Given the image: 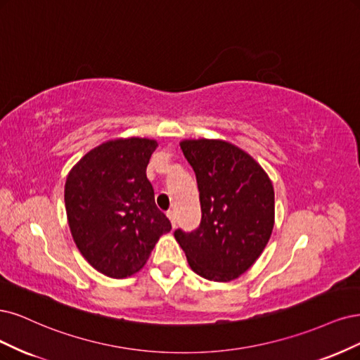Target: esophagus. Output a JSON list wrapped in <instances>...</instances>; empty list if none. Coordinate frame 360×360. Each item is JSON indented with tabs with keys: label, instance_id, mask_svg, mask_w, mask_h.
<instances>
[{
	"label": "esophagus",
	"instance_id": "esophagus-1",
	"mask_svg": "<svg viewBox=\"0 0 360 360\" xmlns=\"http://www.w3.org/2000/svg\"><path fill=\"white\" fill-rule=\"evenodd\" d=\"M167 218L170 219L172 226L175 227V226H176V217H175V212H173V211H167Z\"/></svg>",
	"mask_w": 360,
	"mask_h": 360
}]
</instances>
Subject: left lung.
Returning <instances> with one entry per match:
<instances>
[{
    "label": "left lung",
    "mask_w": 360,
    "mask_h": 360,
    "mask_svg": "<svg viewBox=\"0 0 360 360\" xmlns=\"http://www.w3.org/2000/svg\"><path fill=\"white\" fill-rule=\"evenodd\" d=\"M195 173L202 219L175 230L191 269L206 280L230 281L248 271L268 243L275 217L272 182L245 150L223 142L184 141Z\"/></svg>",
    "instance_id": "1"
}]
</instances>
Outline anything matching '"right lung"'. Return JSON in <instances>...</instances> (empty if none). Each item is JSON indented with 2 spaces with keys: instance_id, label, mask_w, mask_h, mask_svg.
I'll list each match as a JSON object with an SVG mask.
<instances>
[{
  "instance_id": "obj_1",
  "label": "right lung",
  "mask_w": 360,
  "mask_h": 360,
  "mask_svg": "<svg viewBox=\"0 0 360 360\" xmlns=\"http://www.w3.org/2000/svg\"><path fill=\"white\" fill-rule=\"evenodd\" d=\"M155 148L150 139L110 141L89 150L67 176L72 236L92 268L110 278L143 268L158 238L172 229L146 178Z\"/></svg>"
}]
</instances>
